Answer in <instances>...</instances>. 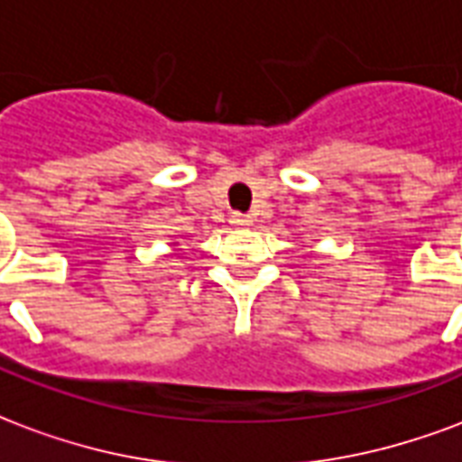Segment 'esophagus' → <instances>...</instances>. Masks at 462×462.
Listing matches in <instances>:
<instances>
[{
  "instance_id": "obj_1",
  "label": "esophagus",
  "mask_w": 462,
  "mask_h": 462,
  "mask_svg": "<svg viewBox=\"0 0 462 462\" xmlns=\"http://www.w3.org/2000/svg\"><path fill=\"white\" fill-rule=\"evenodd\" d=\"M228 221H231V226H236V228H244V226H251V224H254V218L245 217V214H231V218H228Z\"/></svg>"
}]
</instances>
